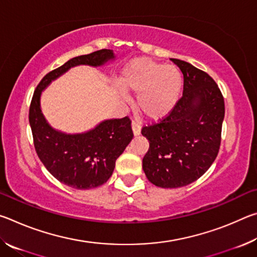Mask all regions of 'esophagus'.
I'll return each mask as SVG.
<instances>
[{"label":"esophagus","instance_id":"1","mask_svg":"<svg viewBox=\"0 0 257 257\" xmlns=\"http://www.w3.org/2000/svg\"><path fill=\"white\" fill-rule=\"evenodd\" d=\"M132 128H133V133H134L135 136H138V135L141 134V129H142V127H141V123L137 122V121H133V123H132Z\"/></svg>","mask_w":257,"mask_h":257}]
</instances>
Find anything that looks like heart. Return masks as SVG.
<instances>
[{
  "label": "heart",
  "mask_w": 257,
  "mask_h": 257,
  "mask_svg": "<svg viewBox=\"0 0 257 257\" xmlns=\"http://www.w3.org/2000/svg\"><path fill=\"white\" fill-rule=\"evenodd\" d=\"M182 73L176 66H165L150 58H138L123 68L119 78L125 93L139 94L137 108L145 118L158 121L170 114L179 99Z\"/></svg>",
  "instance_id": "b5f03b06"
}]
</instances>
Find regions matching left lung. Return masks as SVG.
Segmentation results:
<instances>
[{"instance_id": "obj_1", "label": "left lung", "mask_w": 257, "mask_h": 257, "mask_svg": "<svg viewBox=\"0 0 257 257\" xmlns=\"http://www.w3.org/2000/svg\"><path fill=\"white\" fill-rule=\"evenodd\" d=\"M171 60L184 75L182 96L170 114L142 129L150 142L143 170L162 188L187 186L208 170L219 153L224 118V99L212 77Z\"/></svg>"}]
</instances>
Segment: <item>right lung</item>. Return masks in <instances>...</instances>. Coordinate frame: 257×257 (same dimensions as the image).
<instances>
[{"mask_svg":"<svg viewBox=\"0 0 257 257\" xmlns=\"http://www.w3.org/2000/svg\"><path fill=\"white\" fill-rule=\"evenodd\" d=\"M114 59L111 50L76 56L50 71L35 89L29 107V123L38 158L52 176L76 189L102 186L112 176L115 161L134 137L128 116L110 119L82 134L68 135L51 127L41 110V94L52 80L80 64L99 67Z\"/></svg>","mask_w":257,"mask_h":257,"instance_id":"add662e5","label":"right lung"}]
</instances>
